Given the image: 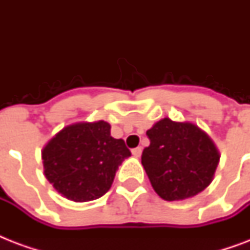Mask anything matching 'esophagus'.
<instances>
[{
    "mask_svg": "<svg viewBox=\"0 0 250 250\" xmlns=\"http://www.w3.org/2000/svg\"><path fill=\"white\" fill-rule=\"evenodd\" d=\"M141 152H143V148H141V146H137V148L132 149L133 157H136V158H139V157L141 156Z\"/></svg>",
    "mask_w": 250,
    "mask_h": 250,
    "instance_id": "esophagus-1",
    "label": "esophagus"
}]
</instances>
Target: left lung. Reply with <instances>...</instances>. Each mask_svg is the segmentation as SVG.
<instances>
[{"label": "left lung", "mask_w": 250, "mask_h": 250, "mask_svg": "<svg viewBox=\"0 0 250 250\" xmlns=\"http://www.w3.org/2000/svg\"><path fill=\"white\" fill-rule=\"evenodd\" d=\"M146 135L150 145L144 149L141 164L161 198L186 200L211 183L221 156L209 135L197 125L164 118Z\"/></svg>", "instance_id": "obj_1"}]
</instances>
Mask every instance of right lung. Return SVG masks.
I'll list each match as a JSON object with an SVG mask.
<instances>
[{
    "mask_svg": "<svg viewBox=\"0 0 250 250\" xmlns=\"http://www.w3.org/2000/svg\"><path fill=\"white\" fill-rule=\"evenodd\" d=\"M105 121L80 122L61 129L42 149L44 174L63 197L97 200L110 189L119 165L131 156Z\"/></svg>",
    "mask_w": 250,
    "mask_h": 250,
    "instance_id": "1",
    "label": "right lung"
}]
</instances>
